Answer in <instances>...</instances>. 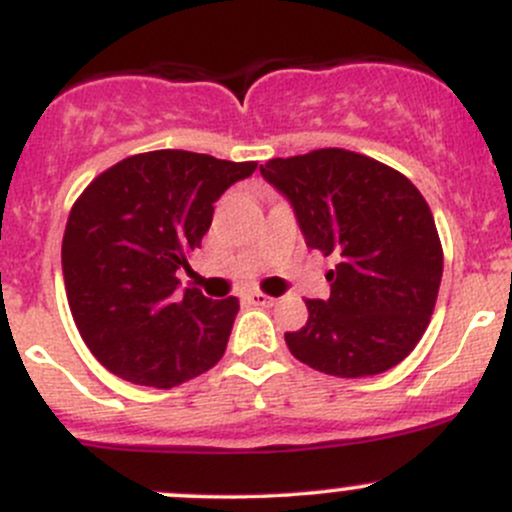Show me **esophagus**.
<instances>
[{"label": "esophagus", "mask_w": 512, "mask_h": 512, "mask_svg": "<svg viewBox=\"0 0 512 512\" xmlns=\"http://www.w3.org/2000/svg\"><path fill=\"white\" fill-rule=\"evenodd\" d=\"M245 299H247V304H252V306H272V304H277V299L267 297V294H262V292L247 294Z\"/></svg>", "instance_id": "34e87169"}]
</instances>
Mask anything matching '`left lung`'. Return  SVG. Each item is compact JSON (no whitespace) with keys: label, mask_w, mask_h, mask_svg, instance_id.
Listing matches in <instances>:
<instances>
[{"label":"left lung","mask_w":512,"mask_h":512,"mask_svg":"<svg viewBox=\"0 0 512 512\" xmlns=\"http://www.w3.org/2000/svg\"><path fill=\"white\" fill-rule=\"evenodd\" d=\"M260 171L292 203L306 245L338 260L328 299H306V326L284 333L289 351L336 378L395 368L427 331L444 270L422 193L400 171L336 147Z\"/></svg>","instance_id":"left-lung-1"}]
</instances>
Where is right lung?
<instances>
[{"instance_id": "add662e5", "label": "right lung", "mask_w": 512, "mask_h": 512, "mask_svg": "<svg viewBox=\"0 0 512 512\" xmlns=\"http://www.w3.org/2000/svg\"><path fill=\"white\" fill-rule=\"evenodd\" d=\"M257 161L184 149L134 154L102 171L73 203L61 247L75 326L117 378L169 390L223 358L240 304L179 289L213 203Z\"/></svg>"}]
</instances>
